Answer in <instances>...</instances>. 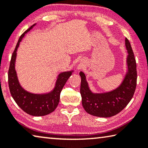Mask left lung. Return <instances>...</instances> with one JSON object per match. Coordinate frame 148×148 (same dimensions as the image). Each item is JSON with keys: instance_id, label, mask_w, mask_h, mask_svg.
<instances>
[{"instance_id": "8db88e82", "label": "left lung", "mask_w": 148, "mask_h": 148, "mask_svg": "<svg viewBox=\"0 0 148 148\" xmlns=\"http://www.w3.org/2000/svg\"><path fill=\"white\" fill-rule=\"evenodd\" d=\"M127 71L118 88L104 93H95L91 90L86 80V74L79 72L81 77L80 93L82 103L85 111L91 115L107 118L116 115L130 101L136 87V62L130 43L125 38Z\"/></svg>"}]
</instances>
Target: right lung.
<instances>
[{"label":"right lung","instance_id":"obj_1","mask_svg":"<svg viewBox=\"0 0 148 148\" xmlns=\"http://www.w3.org/2000/svg\"><path fill=\"white\" fill-rule=\"evenodd\" d=\"M36 23H34L20 36L11 58L8 70V86L12 96L16 103L23 111L30 115L41 116L49 114L55 111L60 100V94L68 79L74 70L62 72L58 75L53 90L44 93H34L25 90L21 86L16 70L17 51L20 42L25 35L29 32Z\"/></svg>","mask_w":148,"mask_h":148}]
</instances>
